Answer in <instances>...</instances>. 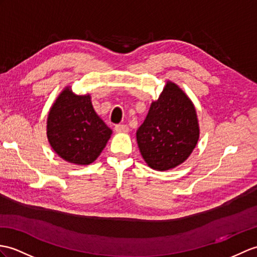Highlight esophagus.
I'll return each mask as SVG.
<instances>
[{"instance_id":"esophagus-1","label":"esophagus","mask_w":257,"mask_h":257,"mask_svg":"<svg viewBox=\"0 0 257 257\" xmlns=\"http://www.w3.org/2000/svg\"><path fill=\"white\" fill-rule=\"evenodd\" d=\"M128 126L127 124H122V123H119V124H116L115 126V131L116 133H128Z\"/></svg>"}]
</instances>
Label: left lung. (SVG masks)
<instances>
[{
    "mask_svg": "<svg viewBox=\"0 0 257 257\" xmlns=\"http://www.w3.org/2000/svg\"><path fill=\"white\" fill-rule=\"evenodd\" d=\"M198 138V120L192 100L176 84L168 82L137 130L141 156L153 170H170L190 156Z\"/></svg>",
    "mask_w": 257,
    "mask_h": 257,
    "instance_id": "obj_1",
    "label": "left lung"
}]
</instances>
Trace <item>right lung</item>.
I'll use <instances>...</instances> for the list:
<instances>
[{
  "mask_svg": "<svg viewBox=\"0 0 257 257\" xmlns=\"http://www.w3.org/2000/svg\"><path fill=\"white\" fill-rule=\"evenodd\" d=\"M111 130L95 112L89 95L65 88L50 108L47 137L59 157L70 163L94 162L110 138Z\"/></svg>",
  "mask_w": 257,
  "mask_h": 257,
  "instance_id": "obj_1",
  "label": "right lung"
}]
</instances>
